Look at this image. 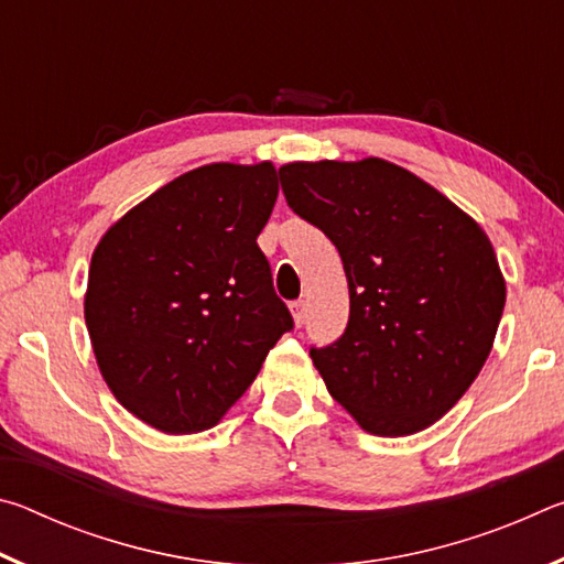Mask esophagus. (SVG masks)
I'll list each match as a JSON object with an SVG mask.
<instances>
[{"label": "esophagus", "mask_w": 564, "mask_h": 564, "mask_svg": "<svg viewBox=\"0 0 564 564\" xmlns=\"http://www.w3.org/2000/svg\"><path fill=\"white\" fill-rule=\"evenodd\" d=\"M305 301H293L291 303V313H293V321H295V326H303L305 323Z\"/></svg>", "instance_id": "esophagus-1"}]
</instances>
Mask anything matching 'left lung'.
<instances>
[{"instance_id": "8db88e82", "label": "left lung", "mask_w": 564, "mask_h": 564, "mask_svg": "<svg viewBox=\"0 0 564 564\" xmlns=\"http://www.w3.org/2000/svg\"><path fill=\"white\" fill-rule=\"evenodd\" d=\"M279 176L348 279L346 330L311 348L328 393L373 435L433 425L473 386L500 326L505 281L488 236L383 159L285 164Z\"/></svg>"}]
</instances>
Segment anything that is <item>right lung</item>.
Wrapping results in <instances>:
<instances>
[{
	"mask_svg": "<svg viewBox=\"0 0 564 564\" xmlns=\"http://www.w3.org/2000/svg\"><path fill=\"white\" fill-rule=\"evenodd\" d=\"M275 196L269 161L194 169L94 251L84 299L94 356L119 403L156 431L214 427L293 328L256 243Z\"/></svg>",
	"mask_w": 564,
	"mask_h": 564,
	"instance_id": "add662e5",
	"label": "right lung"
}]
</instances>
